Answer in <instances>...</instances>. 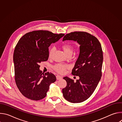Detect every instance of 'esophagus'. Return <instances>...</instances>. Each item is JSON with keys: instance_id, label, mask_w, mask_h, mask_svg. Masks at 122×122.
I'll return each mask as SVG.
<instances>
[{"instance_id": "esophagus-1", "label": "esophagus", "mask_w": 122, "mask_h": 122, "mask_svg": "<svg viewBox=\"0 0 122 122\" xmlns=\"http://www.w3.org/2000/svg\"><path fill=\"white\" fill-rule=\"evenodd\" d=\"M56 79H57V80H61V79H62V77L61 76H59V75H57V76H56Z\"/></svg>"}]
</instances>
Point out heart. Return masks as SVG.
I'll list each match as a JSON object with an SVG mask.
<instances>
[{
	"label": "heart",
	"mask_w": 122,
	"mask_h": 122,
	"mask_svg": "<svg viewBox=\"0 0 122 122\" xmlns=\"http://www.w3.org/2000/svg\"><path fill=\"white\" fill-rule=\"evenodd\" d=\"M62 49L64 51V53L66 56L69 55H72L74 51L73 47L70 44L65 43L62 45ZM55 51V48L51 47L49 49V57L51 58L53 56L54 52ZM55 70L59 73L62 74L63 73L66 69L68 68V66L66 65H62L61 64H56L53 66Z\"/></svg>",
	"instance_id": "1"
}]
</instances>
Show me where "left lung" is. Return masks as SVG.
Wrapping results in <instances>:
<instances>
[{
	"mask_svg": "<svg viewBox=\"0 0 122 122\" xmlns=\"http://www.w3.org/2000/svg\"><path fill=\"white\" fill-rule=\"evenodd\" d=\"M73 41L80 46L79 56L72 71L78 76L76 82L67 77L63 78L66 86L62 89L63 95L68 101L80 103L87 99L93 93L100 80L103 52L97 38L85 32H74L66 34L63 41Z\"/></svg>",
	"mask_w": 122,
	"mask_h": 122,
	"instance_id": "8db88e82",
	"label": "left lung"
}]
</instances>
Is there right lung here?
<instances>
[{
	"instance_id": "right-lung-1",
	"label": "right lung",
	"mask_w": 122,
	"mask_h": 122,
	"mask_svg": "<svg viewBox=\"0 0 122 122\" xmlns=\"http://www.w3.org/2000/svg\"><path fill=\"white\" fill-rule=\"evenodd\" d=\"M65 35L46 30L25 34L18 41L14 51L15 80L17 87L25 97L33 100L44 98L49 86L56 81V76L44 74L39 64L49 57V47Z\"/></svg>"
}]
</instances>
